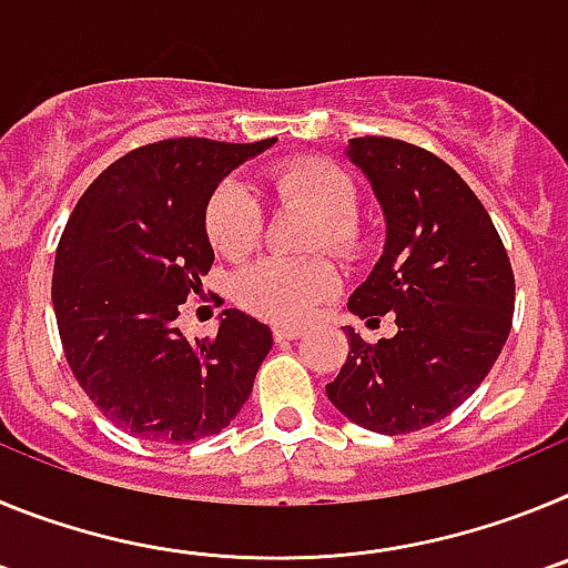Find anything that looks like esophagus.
<instances>
[{
    "label": "esophagus",
    "instance_id": "34e87169",
    "mask_svg": "<svg viewBox=\"0 0 568 568\" xmlns=\"http://www.w3.org/2000/svg\"><path fill=\"white\" fill-rule=\"evenodd\" d=\"M301 335H304V329L301 327H287V324H278V327H273L275 344H290V341L301 338Z\"/></svg>",
    "mask_w": 568,
    "mask_h": 568
}]
</instances>
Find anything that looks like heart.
<instances>
[{"mask_svg":"<svg viewBox=\"0 0 568 568\" xmlns=\"http://www.w3.org/2000/svg\"><path fill=\"white\" fill-rule=\"evenodd\" d=\"M270 187L278 195L304 202L321 222L315 247L335 253L355 250V215L358 195L353 182L338 168L324 162L281 164L270 173ZM204 230L215 250L227 258H244L258 244L261 204L253 190L239 179H227L210 195ZM338 290V273L329 261H290L281 255H264L244 267L235 278V301L247 313L275 324H298L315 315V310Z\"/></svg>","mask_w":568,"mask_h":568,"instance_id":"obj_1","label":"heart"}]
</instances>
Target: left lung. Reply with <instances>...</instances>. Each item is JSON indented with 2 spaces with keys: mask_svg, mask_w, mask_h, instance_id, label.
<instances>
[{
  "mask_svg": "<svg viewBox=\"0 0 568 568\" xmlns=\"http://www.w3.org/2000/svg\"><path fill=\"white\" fill-rule=\"evenodd\" d=\"M346 159L384 210L386 241L349 313L398 333L378 344L346 327L349 355L327 398L369 433L404 435L464 404L498 361L515 313V275L498 230L469 184L415 144L364 135Z\"/></svg>",
  "mask_w": 568,
  "mask_h": 568,
  "instance_id": "1",
  "label": "left lung"
}]
</instances>
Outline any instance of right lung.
I'll list each match as a JSON object with an SVG mask.
<instances>
[{"label":"right lung","mask_w":568,"mask_h":568,"mask_svg":"<svg viewBox=\"0 0 568 568\" xmlns=\"http://www.w3.org/2000/svg\"><path fill=\"white\" fill-rule=\"evenodd\" d=\"M273 144H144L110 164L70 213L50 293L64 358L104 418L135 438H210L253 393L273 346L267 324L224 310L215 338L187 341L175 321L184 301L204 293L213 264L210 195Z\"/></svg>","instance_id":"1"}]
</instances>
